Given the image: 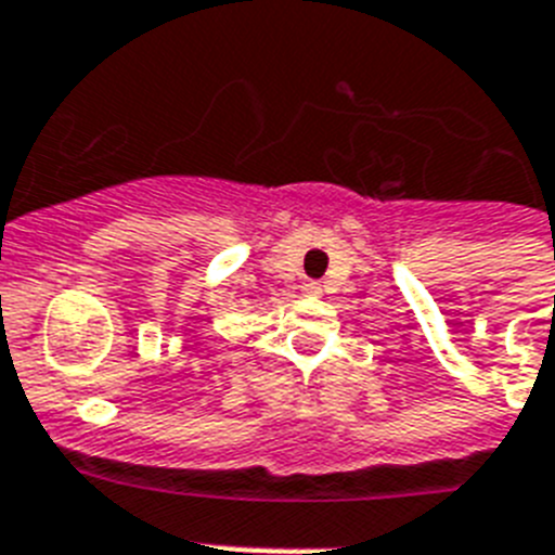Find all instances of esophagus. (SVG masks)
<instances>
[{"label":"esophagus","instance_id":"esophagus-1","mask_svg":"<svg viewBox=\"0 0 555 555\" xmlns=\"http://www.w3.org/2000/svg\"><path fill=\"white\" fill-rule=\"evenodd\" d=\"M302 292H306V295H320V283H317V281L302 283Z\"/></svg>","mask_w":555,"mask_h":555}]
</instances>
